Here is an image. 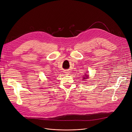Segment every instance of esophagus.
Instances as JSON below:
<instances>
[{
	"label": "esophagus",
	"mask_w": 132,
	"mask_h": 132,
	"mask_svg": "<svg viewBox=\"0 0 132 132\" xmlns=\"http://www.w3.org/2000/svg\"><path fill=\"white\" fill-rule=\"evenodd\" d=\"M65 73V74H66V75H68L69 74V73H70V72H69V71H66Z\"/></svg>",
	"instance_id": "1"
}]
</instances>
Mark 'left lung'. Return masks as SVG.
Returning a JSON list of instances; mask_svg holds the SVG:
<instances>
[{"label": "left lung", "instance_id": "obj_1", "mask_svg": "<svg viewBox=\"0 0 132 132\" xmlns=\"http://www.w3.org/2000/svg\"><path fill=\"white\" fill-rule=\"evenodd\" d=\"M84 77H83V79L84 80V81H85V79H87V78H88V77H89V75H86V74H85V75H84Z\"/></svg>", "mask_w": 132, "mask_h": 132}]
</instances>
